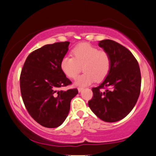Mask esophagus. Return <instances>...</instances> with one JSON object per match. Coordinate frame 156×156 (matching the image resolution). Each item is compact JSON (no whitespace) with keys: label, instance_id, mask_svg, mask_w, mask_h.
<instances>
[{"label":"esophagus","instance_id":"1","mask_svg":"<svg viewBox=\"0 0 156 156\" xmlns=\"http://www.w3.org/2000/svg\"><path fill=\"white\" fill-rule=\"evenodd\" d=\"M83 90V88H82V87H78V92H80V91H82Z\"/></svg>","mask_w":156,"mask_h":156}]
</instances>
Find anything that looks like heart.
<instances>
[{
	"mask_svg": "<svg viewBox=\"0 0 156 156\" xmlns=\"http://www.w3.org/2000/svg\"><path fill=\"white\" fill-rule=\"evenodd\" d=\"M73 57L65 56L60 62V68L68 78L74 79L83 66V74L76 78L78 86H86L94 82H101L108 77L111 69V57L108 52L101 51L89 44H80L72 50Z\"/></svg>",
	"mask_w": 156,
	"mask_h": 156,
	"instance_id": "obj_1",
	"label": "heart"
}]
</instances>
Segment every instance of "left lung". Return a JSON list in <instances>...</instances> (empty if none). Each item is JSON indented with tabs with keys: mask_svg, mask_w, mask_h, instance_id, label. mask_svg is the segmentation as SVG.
<instances>
[{
	"mask_svg": "<svg viewBox=\"0 0 156 156\" xmlns=\"http://www.w3.org/2000/svg\"><path fill=\"white\" fill-rule=\"evenodd\" d=\"M99 46L111 57L110 72L97 87L88 105L99 119L105 122L123 119L136 105L141 89V73L137 60L129 49L115 41L103 40ZM105 88V92L101 89Z\"/></svg>",
	"mask_w": 156,
	"mask_h": 156,
	"instance_id": "obj_1",
	"label": "left lung"
}]
</instances>
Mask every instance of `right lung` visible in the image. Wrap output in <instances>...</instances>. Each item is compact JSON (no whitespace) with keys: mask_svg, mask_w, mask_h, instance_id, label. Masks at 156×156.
Listing matches in <instances>:
<instances>
[{"mask_svg":"<svg viewBox=\"0 0 156 156\" xmlns=\"http://www.w3.org/2000/svg\"><path fill=\"white\" fill-rule=\"evenodd\" d=\"M70 42L45 45L28 55L20 75L22 100L31 117L46 128H57L66 119L78 89L59 91L72 83L60 68Z\"/></svg>","mask_w":156,"mask_h":156,"instance_id":"1","label":"right lung"}]
</instances>
